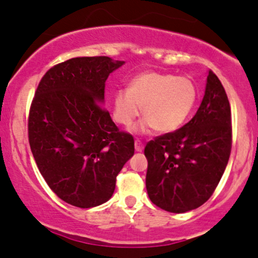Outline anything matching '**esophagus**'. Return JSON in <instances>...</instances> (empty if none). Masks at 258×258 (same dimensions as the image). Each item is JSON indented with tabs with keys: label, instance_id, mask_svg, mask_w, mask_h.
<instances>
[{
	"label": "esophagus",
	"instance_id": "34e87169",
	"mask_svg": "<svg viewBox=\"0 0 258 258\" xmlns=\"http://www.w3.org/2000/svg\"><path fill=\"white\" fill-rule=\"evenodd\" d=\"M135 148H136L137 152H141L143 150V143L140 140H136L135 141Z\"/></svg>",
	"mask_w": 258,
	"mask_h": 258
}]
</instances>
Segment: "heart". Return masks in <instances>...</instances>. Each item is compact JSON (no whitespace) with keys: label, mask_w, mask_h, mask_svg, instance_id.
Instances as JSON below:
<instances>
[{"label":"heart","mask_w":258,"mask_h":258,"mask_svg":"<svg viewBox=\"0 0 258 258\" xmlns=\"http://www.w3.org/2000/svg\"><path fill=\"white\" fill-rule=\"evenodd\" d=\"M199 97L191 79L170 73L145 72L130 81L128 90L116 91L112 115L117 123L130 127L140 117L143 108V130L154 128L170 134L180 128L190 115Z\"/></svg>","instance_id":"1"}]
</instances>
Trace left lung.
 <instances>
[{"label":"left lung","mask_w":258,"mask_h":258,"mask_svg":"<svg viewBox=\"0 0 258 258\" xmlns=\"http://www.w3.org/2000/svg\"><path fill=\"white\" fill-rule=\"evenodd\" d=\"M231 145L229 99L221 81L209 70L205 95L194 117L146 145V188L151 202L175 214L204 204L224 174Z\"/></svg>","instance_id":"obj_1"}]
</instances>
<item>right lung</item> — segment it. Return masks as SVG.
Returning <instances> with one entry per match:
<instances>
[{
	"label": "right lung",
	"mask_w": 258,
	"mask_h": 258,
	"mask_svg": "<svg viewBox=\"0 0 258 258\" xmlns=\"http://www.w3.org/2000/svg\"><path fill=\"white\" fill-rule=\"evenodd\" d=\"M124 61L73 58L50 68L29 108L28 140L38 169L61 200L77 208L104 204L134 156L132 135L102 107L105 81Z\"/></svg>",
	"instance_id": "right-lung-1"
}]
</instances>
